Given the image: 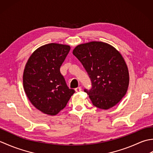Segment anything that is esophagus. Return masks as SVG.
<instances>
[{
    "instance_id": "34e87169",
    "label": "esophagus",
    "mask_w": 153,
    "mask_h": 153,
    "mask_svg": "<svg viewBox=\"0 0 153 153\" xmlns=\"http://www.w3.org/2000/svg\"><path fill=\"white\" fill-rule=\"evenodd\" d=\"M75 91H76V92H79L82 91V88H81V87H77V88L75 89Z\"/></svg>"
}]
</instances>
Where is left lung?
Segmentation results:
<instances>
[{"mask_svg": "<svg viewBox=\"0 0 153 153\" xmlns=\"http://www.w3.org/2000/svg\"><path fill=\"white\" fill-rule=\"evenodd\" d=\"M73 54L91 81L90 90L84 89L93 105L107 110L125 96L129 85V71L124 59L114 47L100 41L81 44Z\"/></svg>", "mask_w": 153, "mask_h": 153, "instance_id": "1", "label": "left lung"}]
</instances>
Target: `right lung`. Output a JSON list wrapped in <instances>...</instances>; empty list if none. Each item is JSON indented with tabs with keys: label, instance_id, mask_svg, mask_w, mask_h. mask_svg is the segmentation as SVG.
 I'll return each mask as SVG.
<instances>
[{
	"label": "right lung",
	"instance_id": "1",
	"mask_svg": "<svg viewBox=\"0 0 153 153\" xmlns=\"http://www.w3.org/2000/svg\"><path fill=\"white\" fill-rule=\"evenodd\" d=\"M70 50L69 45H45L33 52L25 66V93L32 105L47 114H57L75 93L67 86L60 71Z\"/></svg>",
	"mask_w": 153,
	"mask_h": 153
}]
</instances>
